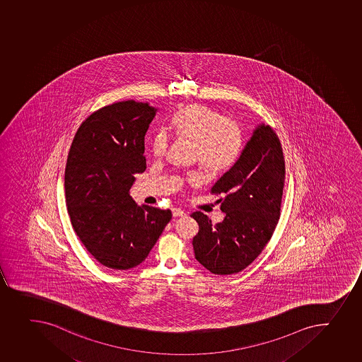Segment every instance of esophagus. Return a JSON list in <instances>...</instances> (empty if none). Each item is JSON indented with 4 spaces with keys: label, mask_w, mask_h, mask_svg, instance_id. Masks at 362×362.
Listing matches in <instances>:
<instances>
[{
    "label": "esophagus",
    "mask_w": 362,
    "mask_h": 362,
    "mask_svg": "<svg viewBox=\"0 0 362 362\" xmlns=\"http://www.w3.org/2000/svg\"><path fill=\"white\" fill-rule=\"evenodd\" d=\"M173 216H186V213L181 209V208H173Z\"/></svg>",
    "instance_id": "34e87169"
}]
</instances>
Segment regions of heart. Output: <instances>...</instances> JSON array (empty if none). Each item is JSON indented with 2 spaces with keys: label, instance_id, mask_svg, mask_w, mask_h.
<instances>
[{
  "label": "heart",
  "instance_id": "heart-1",
  "mask_svg": "<svg viewBox=\"0 0 362 362\" xmlns=\"http://www.w3.org/2000/svg\"><path fill=\"white\" fill-rule=\"evenodd\" d=\"M169 127L179 140L193 142L194 158L211 175L228 172L243 154L245 137L239 124L207 105L194 103L179 109L172 116ZM168 144L165 132L155 134L151 141L155 158H162ZM199 181L197 174L188 176L190 185Z\"/></svg>",
  "mask_w": 362,
  "mask_h": 362
}]
</instances>
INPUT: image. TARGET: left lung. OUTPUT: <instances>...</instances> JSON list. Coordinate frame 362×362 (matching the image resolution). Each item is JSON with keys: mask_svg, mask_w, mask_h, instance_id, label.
Returning a JSON list of instances; mask_svg holds the SVG:
<instances>
[{"mask_svg": "<svg viewBox=\"0 0 362 362\" xmlns=\"http://www.w3.org/2000/svg\"><path fill=\"white\" fill-rule=\"evenodd\" d=\"M284 158L273 128L261 123L243 148L239 161L225 173L211 193L225 213L213 223L207 215H190L199 223L193 238L195 259L218 275L239 273L264 250L280 218L284 185Z\"/></svg>", "mask_w": 362, "mask_h": 362, "instance_id": "8db88e82", "label": "left lung"}]
</instances>
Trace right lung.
Wrapping results in <instances>:
<instances>
[{
	"label": "right lung",
	"instance_id": "1",
	"mask_svg": "<svg viewBox=\"0 0 362 362\" xmlns=\"http://www.w3.org/2000/svg\"><path fill=\"white\" fill-rule=\"evenodd\" d=\"M156 109L134 100L93 112L75 134L64 172L71 226L86 250L114 271L142 264L172 211L137 206L129 195L146 170L144 135Z\"/></svg>",
	"mask_w": 362,
	"mask_h": 362
}]
</instances>
